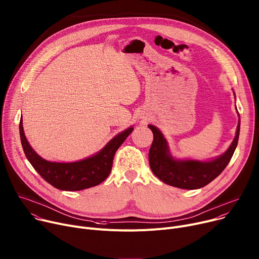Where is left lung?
<instances>
[{"label": "left lung", "instance_id": "obj_1", "mask_svg": "<svg viewBox=\"0 0 259 259\" xmlns=\"http://www.w3.org/2000/svg\"><path fill=\"white\" fill-rule=\"evenodd\" d=\"M240 126L241 119L238 118L235 137L231 145L222 155L212 158L210 161L202 162L174 158L170 152L168 142L161 131L154 125L149 124L148 127L153 133V141L149 149V165L153 174L163 183L185 190L200 189L208 185L222 173L230 162L237 146Z\"/></svg>", "mask_w": 259, "mask_h": 259}]
</instances>
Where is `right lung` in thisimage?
Listing matches in <instances>:
<instances>
[{"label": "right lung", "mask_w": 259, "mask_h": 259, "mask_svg": "<svg viewBox=\"0 0 259 259\" xmlns=\"http://www.w3.org/2000/svg\"><path fill=\"white\" fill-rule=\"evenodd\" d=\"M133 130L132 126L119 133L102 150L82 161L58 163L47 161L34 151L26 139L23 120L19 121L22 146L28 161L46 182L62 191H81L103 183L112 170L115 152Z\"/></svg>", "instance_id": "add662e5"}]
</instances>
